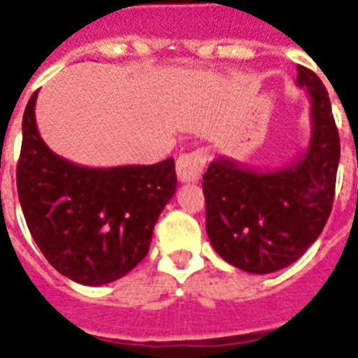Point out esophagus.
<instances>
[{
    "mask_svg": "<svg viewBox=\"0 0 358 358\" xmlns=\"http://www.w3.org/2000/svg\"><path fill=\"white\" fill-rule=\"evenodd\" d=\"M206 163V150L189 152V154H182L176 159V174L182 184H191V182H199L201 178L202 169Z\"/></svg>",
    "mask_w": 358,
    "mask_h": 358,
    "instance_id": "34e87169",
    "label": "esophagus"
}]
</instances>
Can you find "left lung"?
<instances>
[{"label":"left lung","mask_w":358,"mask_h":358,"mask_svg":"<svg viewBox=\"0 0 358 358\" xmlns=\"http://www.w3.org/2000/svg\"><path fill=\"white\" fill-rule=\"evenodd\" d=\"M297 85L312 103L310 143L299 159L258 171L221 156L202 176L212 247L224 262L256 275L299 260L333 210L340 137L331 100L322 80L301 64Z\"/></svg>","instance_id":"obj_1"}]
</instances>
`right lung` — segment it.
<instances>
[{
    "mask_svg": "<svg viewBox=\"0 0 358 358\" xmlns=\"http://www.w3.org/2000/svg\"><path fill=\"white\" fill-rule=\"evenodd\" d=\"M36 94L24 111L16 167L27 229L61 275L85 286L113 282L150 249L154 224L176 191L174 159L109 169L69 162L36 129Z\"/></svg>",
    "mask_w": 358,
    "mask_h": 358,
    "instance_id": "1",
    "label": "right lung"
}]
</instances>
